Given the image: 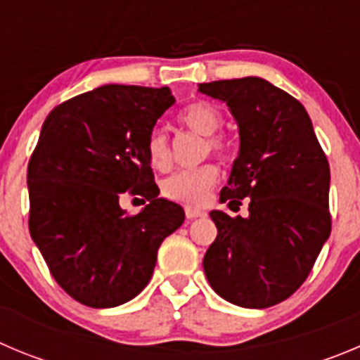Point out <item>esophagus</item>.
Segmentation results:
<instances>
[{"instance_id":"obj_1","label":"esophagus","mask_w":360,"mask_h":360,"mask_svg":"<svg viewBox=\"0 0 360 360\" xmlns=\"http://www.w3.org/2000/svg\"><path fill=\"white\" fill-rule=\"evenodd\" d=\"M184 213H186V218H190V220L204 217V214H206L202 210H199V207H186V210H184Z\"/></svg>"}]
</instances>
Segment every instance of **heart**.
Segmentation results:
<instances>
[{"label": "heart", "instance_id": "obj_1", "mask_svg": "<svg viewBox=\"0 0 360 360\" xmlns=\"http://www.w3.org/2000/svg\"><path fill=\"white\" fill-rule=\"evenodd\" d=\"M179 122L188 129L195 133L210 136L211 150L218 156H226L227 143L220 136H213L214 131L221 126V113L217 106L206 101L188 104L186 108L179 113ZM147 158L153 169L167 170L170 165V147L169 139L165 131L153 129L147 139ZM218 181V169L213 163H204L195 169H186L174 172L167 177L163 183V195L176 202L188 204V206H199L210 195L211 188Z\"/></svg>", "mask_w": 360, "mask_h": 360}]
</instances>
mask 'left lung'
I'll list each match as a JSON object with an SVG mask.
<instances>
[{"label":"left lung","mask_w":360,"mask_h":360,"mask_svg":"<svg viewBox=\"0 0 360 360\" xmlns=\"http://www.w3.org/2000/svg\"><path fill=\"white\" fill-rule=\"evenodd\" d=\"M199 92L226 103L240 133L220 202L250 199L247 218L210 213L218 234L204 274L224 300L270 307L302 286L330 236L327 156L304 106L266 79L200 83Z\"/></svg>","instance_id":"8db88e82"}]
</instances>
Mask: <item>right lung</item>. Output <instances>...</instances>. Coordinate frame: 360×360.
<instances>
[{
	"mask_svg": "<svg viewBox=\"0 0 360 360\" xmlns=\"http://www.w3.org/2000/svg\"><path fill=\"white\" fill-rule=\"evenodd\" d=\"M169 86L103 85L56 106L28 163L30 234L60 286L89 307H117L153 277L158 248L184 211L160 195L147 158ZM150 204L129 217L124 191Z\"/></svg>",
	"mask_w": 360,
	"mask_h": 360,
	"instance_id": "1",
	"label": "right lung"
}]
</instances>
